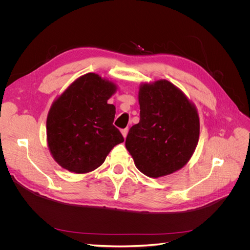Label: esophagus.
<instances>
[{
  "mask_svg": "<svg viewBox=\"0 0 250 250\" xmlns=\"http://www.w3.org/2000/svg\"><path fill=\"white\" fill-rule=\"evenodd\" d=\"M127 133H128V128H127V127H126V128H124V129H122V134H123L124 138H126Z\"/></svg>",
  "mask_w": 250,
  "mask_h": 250,
  "instance_id": "1",
  "label": "esophagus"
}]
</instances>
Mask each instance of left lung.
<instances>
[{
  "mask_svg": "<svg viewBox=\"0 0 250 250\" xmlns=\"http://www.w3.org/2000/svg\"><path fill=\"white\" fill-rule=\"evenodd\" d=\"M140 122L129 128L125 147L137 168L149 177L171 174L192 156L200 137L194 105L167 80L143 84Z\"/></svg>",
  "mask_w": 250,
  "mask_h": 250,
  "instance_id": "obj_1",
  "label": "left lung"
}]
</instances>
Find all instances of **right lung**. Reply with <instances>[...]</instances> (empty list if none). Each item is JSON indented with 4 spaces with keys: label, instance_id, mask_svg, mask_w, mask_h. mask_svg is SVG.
Masks as SVG:
<instances>
[{
    "label": "right lung",
    "instance_id": "add662e5",
    "mask_svg": "<svg viewBox=\"0 0 250 250\" xmlns=\"http://www.w3.org/2000/svg\"><path fill=\"white\" fill-rule=\"evenodd\" d=\"M115 90L112 82L88 73L52 103L46 120L47 144L62 168L75 173L93 171L125 141L113 125L114 105L107 103Z\"/></svg>",
    "mask_w": 250,
    "mask_h": 250
}]
</instances>
